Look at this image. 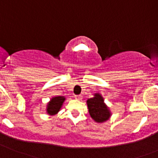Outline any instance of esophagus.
Here are the masks:
<instances>
[{
    "label": "esophagus",
    "mask_w": 158,
    "mask_h": 158,
    "mask_svg": "<svg viewBox=\"0 0 158 158\" xmlns=\"http://www.w3.org/2000/svg\"><path fill=\"white\" fill-rule=\"evenodd\" d=\"M75 98H76V99H78V100H80V99H82V96H81V95H75Z\"/></svg>",
    "instance_id": "1"
}]
</instances>
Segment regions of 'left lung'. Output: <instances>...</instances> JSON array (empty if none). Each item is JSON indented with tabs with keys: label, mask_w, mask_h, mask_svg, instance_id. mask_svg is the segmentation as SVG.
Masks as SVG:
<instances>
[{
	"label": "left lung",
	"mask_w": 158,
	"mask_h": 158,
	"mask_svg": "<svg viewBox=\"0 0 158 158\" xmlns=\"http://www.w3.org/2000/svg\"><path fill=\"white\" fill-rule=\"evenodd\" d=\"M86 103L89 114L95 122L101 123L108 120L110 112L108 107L104 104V98L101 94H95L94 97L88 99Z\"/></svg>",
	"instance_id": "1"
}]
</instances>
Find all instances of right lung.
I'll use <instances>...</instances> for the list:
<instances>
[{"label": "right lung", "mask_w": 158, "mask_h": 158, "mask_svg": "<svg viewBox=\"0 0 158 158\" xmlns=\"http://www.w3.org/2000/svg\"><path fill=\"white\" fill-rule=\"evenodd\" d=\"M64 100H65V97H61V96L53 97L48 104V107H47L48 114H51V115L57 114L61 109Z\"/></svg>", "instance_id": "add662e5"}]
</instances>
